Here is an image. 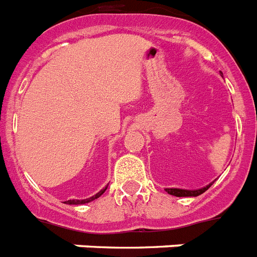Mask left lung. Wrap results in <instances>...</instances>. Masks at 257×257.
Masks as SVG:
<instances>
[{
    "label": "left lung",
    "instance_id": "obj_1",
    "mask_svg": "<svg viewBox=\"0 0 257 257\" xmlns=\"http://www.w3.org/2000/svg\"><path fill=\"white\" fill-rule=\"evenodd\" d=\"M211 184H209L205 188H201V189H197V190H188V189H177V188H169V189H165L168 192V194H172V196H176V197H197L202 194L203 192H206L209 189Z\"/></svg>",
    "mask_w": 257,
    "mask_h": 257
}]
</instances>
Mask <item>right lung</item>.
<instances>
[{"label": "right lung", "mask_w": 257, "mask_h": 257, "mask_svg": "<svg viewBox=\"0 0 257 257\" xmlns=\"http://www.w3.org/2000/svg\"><path fill=\"white\" fill-rule=\"evenodd\" d=\"M106 189H107V186H105V188H103V189L99 190V192L97 193V194H95V196L89 197V198H86V200H69V201H67V202H64V203H69V205H82V203H88V202H90V201L97 200V198H98V197L102 196L103 193H105V190H106Z\"/></svg>", "instance_id": "right-lung-1"}]
</instances>
